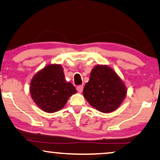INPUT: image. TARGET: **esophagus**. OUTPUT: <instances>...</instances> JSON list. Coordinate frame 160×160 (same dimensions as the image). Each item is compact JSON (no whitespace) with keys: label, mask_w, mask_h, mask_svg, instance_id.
<instances>
[{"label":"esophagus","mask_w":160,"mask_h":160,"mask_svg":"<svg viewBox=\"0 0 160 160\" xmlns=\"http://www.w3.org/2000/svg\"><path fill=\"white\" fill-rule=\"evenodd\" d=\"M83 88H84V87H83V85H79V86H78L76 89H77L78 92H82L83 91Z\"/></svg>","instance_id":"obj_1"}]
</instances>
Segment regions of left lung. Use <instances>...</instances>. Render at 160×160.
<instances>
[{"label": "left lung", "mask_w": 160, "mask_h": 160, "mask_svg": "<svg viewBox=\"0 0 160 160\" xmlns=\"http://www.w3.org/2000/svg\"><path fill=\"white\" fill-rule=\"evenodd\" d=\"M127 90L121 78L107 65H96L90 72L83 94L90 104L103 113L117 109L125 98Z\"/></svg>", "instance_id": "left-lung-1"}]
</instances>
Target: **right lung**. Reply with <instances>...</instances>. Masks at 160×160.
Listing matches in <instances>:
<instances>
[{
	"instance_id": "obj_1",
	"label": "right lung",
	"mask_w": 160,
	"mask_h": 160,
	"mask_svg": "<svg viewBox=\"0 0 160 160\" xmlns=\"http://www.w3.org/2000/svg\"><path fill=\"white\" fill-rule=\"evenodd\" d=\"M76 90L65 79L60 65H49L36 73L31 81L30 93L36 104L48 113L59 111Z\"/></svg>"
}]
</instances>
